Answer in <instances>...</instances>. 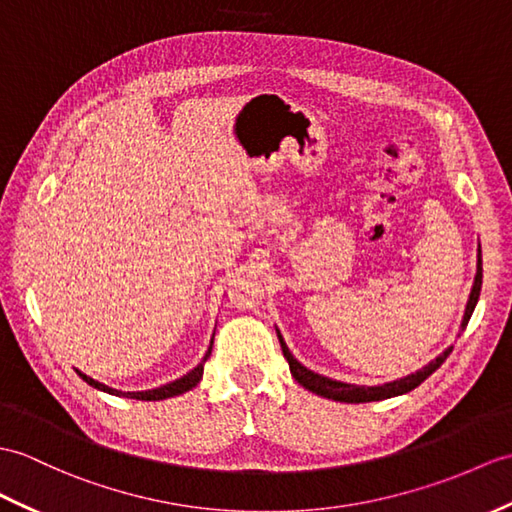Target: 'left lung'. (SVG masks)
<instances>
[{
  "instance_id": "obj_1",
  "label": "left lung",
  "mask_w": 512,
  "mask_h": 512,
  "mask_svg": "<svg viewBox=\"0 0 512 512\" xmlns=\"http://www.w3.org/2000/svg\"><path fill=\"white\" fill-rule=\"evenodd\" d=\"M480 288H482V253L478 251V272H475L473 288H471L469 301H467V307H465V316H462V323H460L462 331H465L469 318H471V314L475 310V303H478V299H480ZM277 336H279V342H281L283 358L288 360L290 373H292V377L296 379V382H299L303 388H307L310 392H316V395H320V397L342 401V403H366V401H382V399H390V397H397V395H406V392H410V390L417 388L419 384H423L425 379L430 377L436 371V368L449 358V353L454 351V347L445 349L441 355H438L436 360H432L430 364L423 366L421 371L412 373L408 377L395 379V382H388V384H382V386H355V384L336 382V379H329L325 375H318V373L310 371V368L303 366L290 353L288 344L283 342V338L279 334V329H277Z\"/></svg>"
}]
</instances>
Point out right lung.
Returning <instances> with one entry per match:
<instances>
[{
  "label": "right lung",
  "instance_id": "obj_1",
  "mask_svg": "<svg viewBox=\"0 0 512 512\" xmlns=\"http://www.w3.org/2000/svg\"><path fill=\"white\" fill-rule=\"evenodd\" d=\"M211 347H213V338H211V344H209V349H207V353H205V358H202V362H200L196 368H192V371H189L187 375L174 379V382L165 384V386H159V388H152V390L122 392V390H115V388L106 386V384H102V382H95L93 377L85 375L82 371H76V373H78L82 379H85V382H87L89 386L98 388V390H102V392H109V395L128 397V399H139V401H159V399H168V397L183 395V392H187V390H192L194 386H198V382L202 379V371H205V362H207V358L211 355Z\"/></svg>",
  "mask_w": 512,
  "mask_h": 512
}]
</instances>
